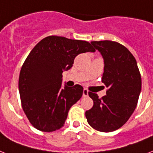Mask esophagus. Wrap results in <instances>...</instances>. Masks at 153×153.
Listing matches in <instances>:
<instances>
[{"label":"esophagus","mask_w":153,"mask_h":153,"mask_svg":"<svg viewBox=\"0 0 153 153\" xmlns=\"http://www.w3.org/2000/svg\"><path fill=\"white\" fill-rule=\"evenodd\" d=\"M89 95V91H88L86 89H83V94H82V96L83 97H88Z\"/></svg>","instance_id":"1"}]
</instances>
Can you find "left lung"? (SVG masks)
<instances>
[{
    "instance_id": "obj_1",
    "label": "left lung",
    "mask_w": 153,
    "mask_h": 153,
    "mask_svg": "<svg viewBox=\"0 0 153 153\" xmlns=\"http://www.w3.org/2000/svg\"><path fill=\"white\" fill-rule=\"evenodd\" d=\"M104 59L102 82L108 89L99 98L89 93L94 106L85 111L88 123L100 132L123 126L134 111L141 90V78L136 59L121 44L111 41L91 42Z\"/></svg>"
}]
</instances>
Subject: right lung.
I'll return each instance as SVG.
<instances>
[{
    "label": "right lung",
    "mask_w": 153,
    "mask_h": 153,
    "mask_svg": "<svg viewBox=\"0 0 153 153\" xmlns=\"http://www.w3.org/2000/svg\"><path fill=\"white\" fill-rule=\"evenodd\" d=\"M87 52L95 49L85 41L48 36L30 53L21 68L19 91L23 111L36 129L53 132L64 126L83 87H62V73L71 68L76 56Z\"/></svg>",
    "instance_id": "obj_1"
}]
</instances>
